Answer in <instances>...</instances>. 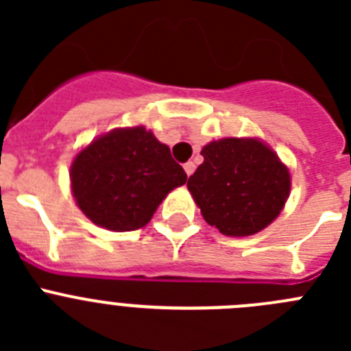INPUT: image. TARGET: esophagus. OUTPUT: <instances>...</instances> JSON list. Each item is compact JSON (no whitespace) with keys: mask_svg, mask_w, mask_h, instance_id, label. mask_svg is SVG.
Segmentation results:
<instances>
[{"mask_svg":"<svg viewBox=\"0 0 351 351\" xmlns=\"http://www.w3.org/2000/svg\"><path fill=\"white\" fill-rule=\"evenodd\" d=\"M184 172L188 173V176H191V173L195 172V163H193V161H186V163H184Z\"/></svg>","mask_w":351,"mask_h":351,"instance_id":"1","label":"esophagus"}]
</instances>
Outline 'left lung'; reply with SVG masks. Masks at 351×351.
I'll return each instance as SVG.
<instances>
[{"label":"left lung","mask_w":351,"mask_h":351,"mask_svg":"<svg viewBox=\"0 0 351 351\" xmlns=\"http://www.w3.org/2000/svg\"><path fill=\"white\" fill-rule=\"evenodd\" d=\"M202 156L188 190L210 226L244 237L278 218L290 193V172L272 149L256 138H221L207 144Z\"/></svg>","instance_id":"left-lung-1"}]
</instances>
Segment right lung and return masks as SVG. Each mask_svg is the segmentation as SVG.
<instances>
[{"instance_id":"right-lung-1","label":"right lung","mask_w":351,"mask_h":351,"mask_svg":"<svg viewBox=\"0 0 351 351\" xmlns=\"http://www.w3.org/2000/svg\"><path fill=\"white\" fill-rule=\"evenodd\" d=\"M71 191L86 216L107 230L130 232L153 218L188 176L170 149L142 126L112 130L71 163Z\"/></svg>"}]
</instances>
